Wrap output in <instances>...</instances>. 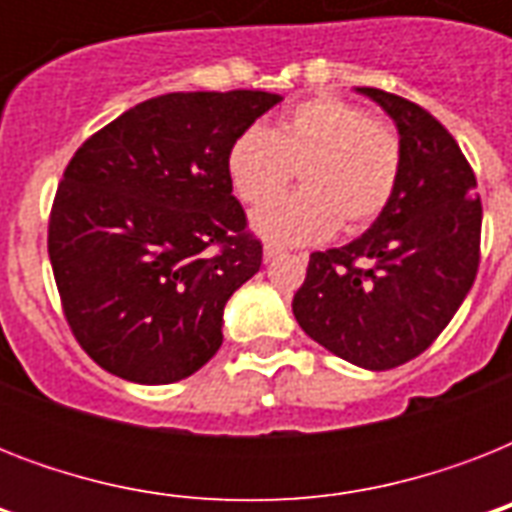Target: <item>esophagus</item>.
Wrapping results in <instances>:
<instances>
[{
    "label": "esophagus",
    "mask_w": 512,
    "mask_h": 512,
    "mask_svg": "<svg viewBox=\"0 0 512 512\" xmlns=\"http://www.w3.org/2000/svg\"><path fill=\"white\" fill-rule=\"evenodd\" d=\"M279 255H281V247H276V244H265V247H263L265 260H273V257H279Z\"/></svg>",
    "instance_id": "obj_1"
}]
</instances>
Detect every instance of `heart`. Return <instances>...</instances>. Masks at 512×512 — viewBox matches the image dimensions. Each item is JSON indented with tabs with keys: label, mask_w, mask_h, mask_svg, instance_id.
Returning a JSON list of instances; mask_svg holds the SVG:
<instances>
[{
	"label": "heart",
	"mask_w": 512,
	"mask_h": 512,
	"mask_svg": "<svg viewBox=\"0 0 512 512\" xmlns=\"http://www.w3.org/2000/svg\"><path fill=\"white\" fill-rule=\"evenodd\" d=\"M404 148L396 127L340 98L295 106L273 130L249 127L225 156L233 193L264 204L294 176L304 191L257 209L252 225L276 244H313L364 231L388 209L401 180Z\"/></svg>",
	"instance_id": "b5f03b06"
}]
</instances>
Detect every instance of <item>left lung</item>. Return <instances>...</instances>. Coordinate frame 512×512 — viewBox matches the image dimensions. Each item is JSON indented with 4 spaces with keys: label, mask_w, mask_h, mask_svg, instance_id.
Instances as JSON below:
<instances>
[{
    "label": "left lung",
    "mask_w": 512,
    "mask_h": 512,
    "mask_svg": "<svg viewBox=\"0 0 512 512\" xmlns=\"http://www.w3.org/2000/svg\"><path fill=\"white\" fill-rule=\"evenodd\" d=\"M358 92L396 122L401 180L364 236L313 252L292 311L335 356L382 372L428 350L473 287L481 199L473 167L436 116L393 92Z\"/></svg>",
    "instance_id": "1"
}]
</instances>
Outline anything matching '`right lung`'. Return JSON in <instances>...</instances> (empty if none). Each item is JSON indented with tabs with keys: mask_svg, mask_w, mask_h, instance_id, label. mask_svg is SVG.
<instances>
[{
	"mask_svg": "<svg viewBox=\"0 0 512 512\" xmlns=\"http://www.w3.org/2000/svg\"><path fill=\"white\" fill-rule=\"evenodd\" d=\"M279 100L170 92L124 111L71 156L47 252L68 327L106 372L167 385L223 345L225 303L263 263L225 156Z\"/></svg>",
	"mask_w": 512,
	"mask_h": 512,
	"instance_id": "add662e5",
	"label": "right lung"
}]
</instances>
